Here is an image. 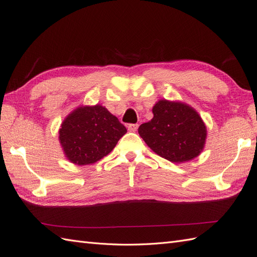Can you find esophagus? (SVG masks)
<instances>
[{
    "label": "esophagus",
    "instance_id": "1",
    "mask_svg": "<svg viewBox=\"0 0 257 257\" xmlns=\"http://www.w3.org/2000/svg\"><path fill=\"white\" fill-rule=\"evenodd\" d=\"M139 124L138 123H130L128 126V130L131 131V133H135V131H137V129H138Z\"/></svg>",
    "mask_w": 257,
    "mask_h": 257
}]
</instances>
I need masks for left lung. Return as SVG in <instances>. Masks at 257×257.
<instances>
[{"label":"left lung","instance_id":"8db88e82","mask_svg":"<svg viewBox=\"0 0 257 257\" xmlns=\"http://www.w3.org/2000/svg\"><path fill=\"white\" fill-rule=\"evenodd\" d=\"M152 112L153 118L142 123L138 133L153 152L173 163L188 162L202 152L207 127L192 106L160 99Z\"/></svg>","mask_w":257,"mask_h":257}]
</instances>
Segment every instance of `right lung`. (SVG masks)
<instances>
[{
    "instance_id": "add662e5",
    "label": "right lung",
    "mask_w": 257,
    "mask_h": 257,
    "mask_svg": "<svg viewBox=\"0 0 257 257\" xmlns=\"http://www.w3.org/2000/svg\"><path fill=\"white\" fill-rule=\"evenodd\" d=\"M126 133V127L104 106L82 105L64 118L59 142L71 163L88 165L109 154Z\"/></svg>"
}]
</instances>
